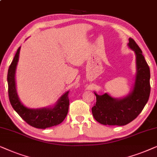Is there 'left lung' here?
Masks as SVG:
<instances>
[{"mask_svg": "<svg viewBox=\"0 0 157 157\" xmlns=\"http://www.w3.org/2000/svg\"><path fill=\"white\" fill-rule=\"evenodd\" d=\"M128 46L134 51L136 75L133 88L123 98H113L105 93L96 96V103L92 108L94 118L108 126H125L134 120L144 109L149 98L150 70L142 51L133 39H128Z\"/></svg>", "mask_w": 157, "mask_h": 157, "instance_id": "left-lung-1", "label": "left lung"}]
</instances>
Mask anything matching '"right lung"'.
Returning <instances> with one entry per match:
<instances>
[{
    "mask_svg": "<svg viewBox=\"0 0 157 157\" xmlns=\"http://www.w3.org/2000/svg\"><path fill=\"white\" fill-rule=\"evenodd\" d=\"M20 49L21 47L16 52L8 71V97L12 107L27 124L34 128L44 129L61 124L68 113L70 104L69 91L63 94L52 107L31 109L26 107L20 101L16 91L15 80L16 69L19 58Z\"/></svg>",
    "mask_w": 157,
    "mask_h": 157,
    "instance_id": "add662e5",
    "label": "right lung"
}]
</instances>
